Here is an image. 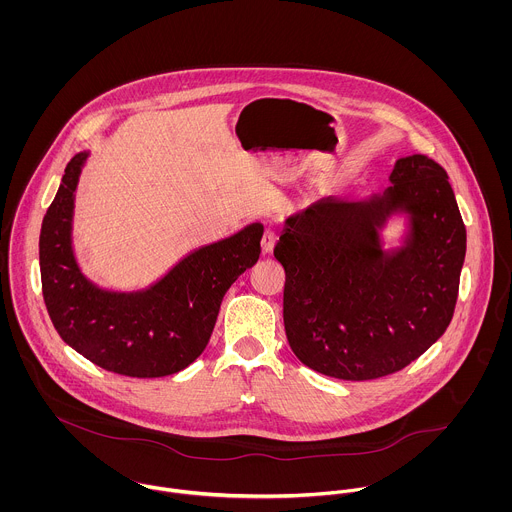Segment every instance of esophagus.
Masks as SVG:
<instances>
[{
	"label": "esophagus",
	"instance_id": "esophagus-1",
	"mask_svg": "<svg viewBox=\"0 0 512 512\" xmlns=\"http://www.w3.org/2000/svg\"><path fill=\"white\" fill-rule=\"evenodd\" d=\"M274 244H276V232L270 230V228H266V232H264V236H262V242H260L262 252H264V254H270V252L274 250Z\"/></svg>",
	"mask_w": 512,
	"mask_h": 512
}]
</instances>
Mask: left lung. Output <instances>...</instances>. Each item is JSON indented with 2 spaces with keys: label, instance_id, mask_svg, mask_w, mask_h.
Segmentation results:
<instances>
[{
  "label": "left lung",
  "instance_id": "obj_1",
  "mask_svg": "<svg viewBox=\"0 0 512 512\" xmlns=\"http://www.w3.org/2000/svg\"><path fill=\"white\" fill-rule=\"evenodd\" d=\"M390 185L361 201L325 197L284 220V325L309 368L372 380L424 355L445 333L467 234L445 169L426 155L394 163ZM400 218L398 241L381 232Z\"/></svg>",
  "mask_w": 512,
  "mask_h": 512
}]
</instances>
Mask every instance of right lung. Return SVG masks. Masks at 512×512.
I'll list each match as a JSON object with an SVG mask.
<instances>
[{"label":"right lung","mask_w":512,"mask_h":512,"mask_svg":"<svg viewBox=\"0 0 512 512\" xmlns=\"http://www.w3.org/2000/svg\"><path fill=\"white\" fill-rule=\"evenodd\" d=\"M90 157L69 161L39 236V266L49 317L61 339L94 365L136 378L167 376L207 347L224 293L260 256L262 222L199 246L140 290L94 284L73 246L74 199Z\"/></svg>","instance_id":"obj_1"}]
</instances>
